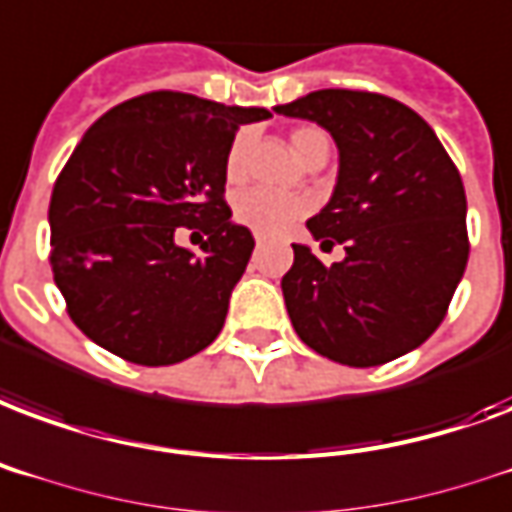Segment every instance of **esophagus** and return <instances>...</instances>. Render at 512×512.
Wrapping results in <instances>:
<instances>
[{
	"label": "esophagus",
	"instance_id": "esophagus-1",
	"mask_svg": "<svg viewBox=\"0 0 512 512\" xmlns=\"http://www.w3.org/2000/svg\"><path fill=\"white\" fill-rule=\"evenodd\" d=\"M253 240H256V245H264V240H267V237H264V234H253Z\"/></svg>",
	"mask_w": 512,
	"mask_h": 512
}]
</instances>
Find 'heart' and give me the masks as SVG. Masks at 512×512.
I'll list each match as a JSON object with an SVG mask.
<instances>
[{"instance_id":"b5f03b06","label":"heart","mask_w":512,"mask_h":512,"mask_svg":"<svg viewBox=\"0 0 512 512\" xmlns=\"http://www.w3.org/2000/svg\"><path fill=\"white\" fill-rule=\"evenodd\" d=\"M288 142H291V151L302 161L321 151L329 153V137L318 126H299L291 132ZM245 153H248V134L240 132L226 151L224 169L229 183H240L245 178ZM310 210L313 205L307 197H283V194H272L264 188H248L234 199V221L248 226L253 232L270 234V237L288 232Z\"/></svg>"}]
</instances>
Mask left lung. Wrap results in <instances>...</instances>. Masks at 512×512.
<instances>
[{"label":"left lung","mask_w":512,"mask_h":512,"mask_svg":"<svg viewBox=\"0 0 512 512\" xmlns=\"http://www.w3.org/2000/svg\"><path fill=\"white\" fill-rule=\"evenodd\" d=\"M324 126L340 148L329 205L307 221L345 259L294 245L283 297L299 340L348 367H378L443 324L467 256V197L432 126L391 96L324 88L275 107Z\"/></svg>","instance_id":"left-lung-1"}]
</instances>
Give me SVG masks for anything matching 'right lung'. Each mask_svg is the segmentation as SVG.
<instances>
[{
  "label": "right lung",
  "instance_id": "1",
  "mask_svg": "<svg viewBox=\"0 0 512 512\" xmlns=\"http://www.w3.org/2000/svg\"><path fill=\"white\" fill-rule=\"evenodd\" d=\"M264 107L151 91L96 121L51 194V270L69 318L105 351L167 367L213 343L253 234L232 224L226 151ZM202 233L194 257L174 237Z\"/></svg>",
  "mask_w": 512,
  "mask_h": 512
}]
</instances>
